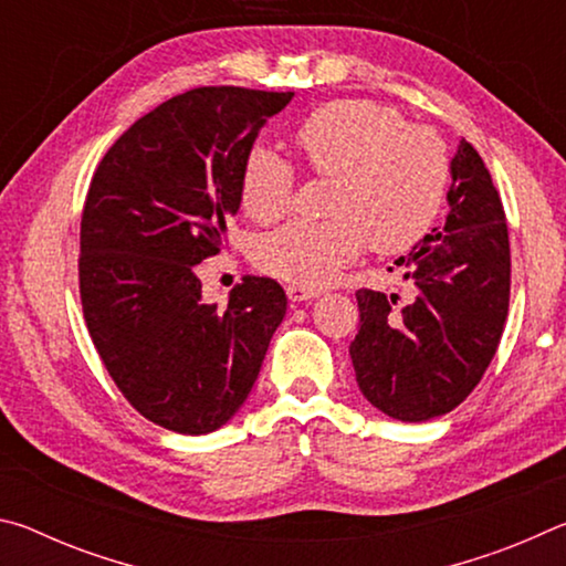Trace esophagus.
I'll list each match as a JSON object with an SVG mask.
<instances>
[{
  "mask_svg": "<svg viewBox=\"0 0 566 566\" xmlns=\"http://www.w3.org/2000/svg\"><path fill=\"white\" fill-rule=\"evenodd\" d=\"M286 296H290V302H306V300H314V296H319V292L314 290H304V286H286Z\"/></svg>",
  "mask_w": 566,
  "mask_h": 566,
  "instance_id": "1",
  "label": "esophagus"
}]
</instances>
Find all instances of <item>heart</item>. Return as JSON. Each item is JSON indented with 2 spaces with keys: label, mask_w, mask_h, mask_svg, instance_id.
<instances>
[{
  "label": "heart",
  "mask_w": 566,
  "mask_h": 566,
  "mask_svg": "<svg viewBox=\"0 0 566 566\" xmlns=\"http://www.w3.org/2000/svg\"><path fill=\"white\" fill-rule=\"evenodd\" d=\"M292 142L302 165L332 177L329 219H294L256 247L264 272L306 290L332 282L364 244L399 252L427 232L442 207L449 159L437 132L405 124L369 99H337L296 124ZM294 167L266 147L249 151L239 202L254 222H274L292 205Z\"/></svg>",
  "instance_id": "1"
}]
</instances>
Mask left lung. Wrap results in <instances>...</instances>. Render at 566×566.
<instances>
[{"mask_svg":"<svg viewBox=\"0 0 566 566\" xmlns=\"http://www.w3.org/2000/svg\"><path fill=\"white\" fill-rule=\"evenodd\" d=\"M449 214L395 262L397 294L359 290L349 357L361 395L387 417L427 421L462 405L500 347L510 310V234L490 169L467 139L452 159Z\"/></svg>","mask_w":566,"mask_h":566,"instance_id":"8db88e82","label":"left lung"}]
</instances>
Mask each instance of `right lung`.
<instances>
[{
	"label": "right lung",
	"instance_id": "obj_1",
	"mask_svg": "<svg viewBox=\"0 0 566 566\" xmlns=\"http://www.w3.org/2000/svg\"><path fill=\"white\" fill-rule=\"evenodd\" d=\"M294 92L197 87L114 142L82 212L84 322L129 405L179 434L227 424L252 391L286 294L244 276L227 306L202 302L197 264L239 212L256 134Z\"/></svg>",
	"mask_w": 566,
	"mask_h": 566
}]
</instances>
